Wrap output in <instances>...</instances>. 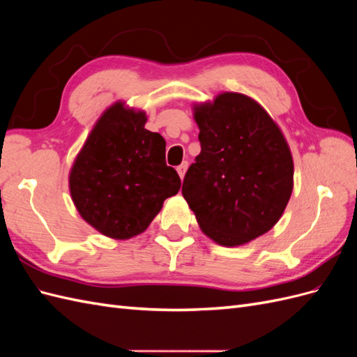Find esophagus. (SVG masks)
Segmentation results:
<instances>
[{
  "mask_svg": "<svg viewBox=\"0 0 357 357\" xmlns=\"http://www.w3.org/2000/svg\"><path fill=\"white\" fill-rule=\"evenodd\" d=\"M186 171H188V162H183L181 165H178V167H177V172H178V176H180V178H181V180H183V177H185Z\"/></svg>",
  "mask_w": 357,
  "mask_h": 357,
  "instance_id": "1",
  "label": "esophagus"
}]
</instances>
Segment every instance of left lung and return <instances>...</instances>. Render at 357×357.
Here are the masks:
<instances>
[{
	"instance_id": "obj_1",
	"label": "left lung",
	"mask_w": 357,
	"mask_h": 357,
	"mask_svg": "<svg viewBox=\"0 0 357 357\" xmlns=\"http://www.w3.org/2000/svg\"><path fill=\"white\" fill-rule=\"evenodd\" d=\"M201 153L181 193L202 232L243 245L280 220L294 190V159L283 132L250 96L223 92L193 105Z\"/></svg>"
}]
</instances>
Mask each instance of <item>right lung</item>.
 Listing matches in <instances>:
<instances>
[{"label":"right lung","mask_w":357,"mask_h":357,"mask_svg":"<svg viewBox=\"0 0 357 357\" xmlns=\"http://www.w3.org/2000/svg\"><path fill=\"white\" fill-rule=\"evenodd\" d=\"M146 113L119 101L95 123L70 171V193L83 220L128 240L147 229L181 181L165 162V139L144 128Z\"/></svg>","instance_id":"obj_1"}]
</instances>
